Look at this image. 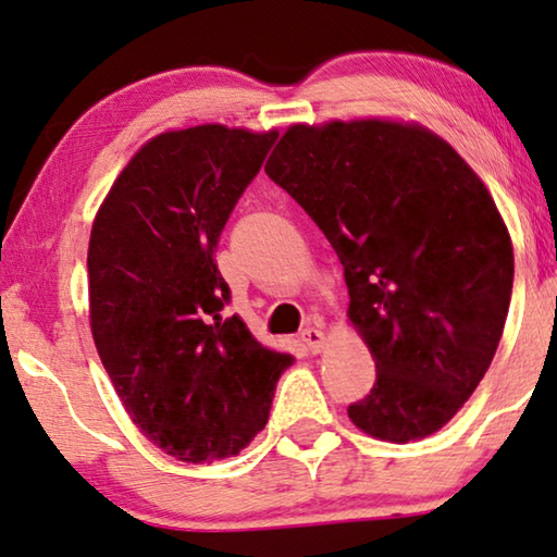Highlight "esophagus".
<instances>
[{
  "instance_id": "esophagus-1",
  "label": "esophagus",
  "mask_w": 557,
  "mask_h": 557,
  "mask_svg": "<svg viewBox=\"0 0 557 557\" xmlns=\"http://www.w3.org/2000/svg\"><path fill=\"white\" fill-rule=\"evenodd\" d=\"M300 341H302V346H306L310 354L323 351V346H325L323 331L321 329H313V325H308V329L300 331Z\"/></svg>"
}]
</instances>
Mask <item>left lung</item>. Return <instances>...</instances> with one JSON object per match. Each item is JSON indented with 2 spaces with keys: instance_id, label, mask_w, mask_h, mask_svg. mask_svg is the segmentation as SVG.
Segmentation results:
<instances>
[{
  "instance_id": "obj_1",
  "label": "left lung",
  "mask_w": 557,
  "mask_h": 557,
  "mask_svg": "<svg viewBox=\"0 0 557 557\" xmlns=\"http://www.w3.org/2000/svg\"><path fill=\"white\" fill-rule=\"evenodd\" d=\"M264 173L336 249L348 318L376 364L348 418L407 443L441 430L473 395L507 321L515 255L486 185L414 124H295Z\"/></svg>"
}]
</instances>
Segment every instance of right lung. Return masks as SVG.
Returning a JSON list of instances; mask_svg holds the SVG:
<instances>
[{
	"mask_svg": "<svg viewBox=\"0 0 557 557\" xmlns=\"http://www.w3.org/2000/svg\"><path fill=\"white\" fill-rule=\"evenodd\" d=\"M274 139L221 124L165 132L122 170L91 228L96 351L135 425L185 463L249 446L293 361L226 315L232 290L216 264Z\"/></svg>",
	"mask_w": 557,
	"mask_h": 557,
	"instance_id": "obj_1",
	"label": "right lung"
}]
</instances>
